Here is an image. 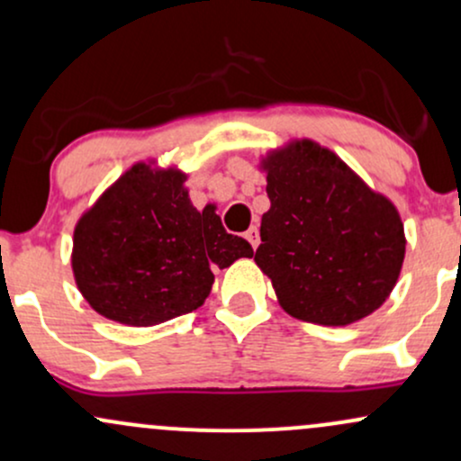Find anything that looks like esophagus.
Returning <instances> with one entry per match:
<instances>
[{
	"label": "esophagus",
	"instance_id": "34e87169",
	"mask_svg": "<svg viewBox=\"0 0 461 461\" xmlns=\"http://www.w3.org/2000/svg\"><path fill=\"white\" fill-rule=\"evenodd\" d=\"M245 238L251 242L253 249H258V245H260V231H258V227H249L245 231Z\"/></svg>",
	"mask_w": 461,
	"mask_h": 461
}]
</instances>
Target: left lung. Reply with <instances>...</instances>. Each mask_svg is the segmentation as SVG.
<instances>
[{
	"label": "left lung",
	"instance_id": "8db88e82",
	"mask_svg": "<svg viewBox=\"0 0 461 461\" xmlns=\"http://www.w3.org/2000/svg\"><path fill=\"white\" fill-rule=\"evenodd\" d=\"M271 208L256 260L279 305L314 325L342 327L390 297L405 258L394 203L370 190L336 153L293 140L262 160Z\"/></svg>",
	"mask_w": 461,
	"mask_h": 461
}]
</instances>
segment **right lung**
I'll use <instances>...</instances> for the list:
<instances>
[{
    "label": "right lung",
    "mask_w": 461,
    "mask_h": 461,
    "mask_svg": "<svg viewBox=\"0 0 461 461\" xmlns=\"http://www.w3.org/2000/svg\"><path fill=\"white\" fill-rule=\"evenodd\" d=\"M186 173L139 162L99 197L73 231L71 267L82 297L105 319L151 327L197 310L214 268L251 258L212 205L190 203Z\"/></svg>",
    "instance_id": "obj_1"
}]
</instances>
